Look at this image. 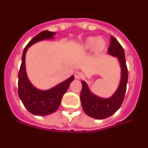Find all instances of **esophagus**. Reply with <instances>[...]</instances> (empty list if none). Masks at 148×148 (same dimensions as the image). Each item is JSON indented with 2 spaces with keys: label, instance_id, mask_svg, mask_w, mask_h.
<instances>
[{
  "label": "esophagus",
  "instance_id": "esophagus-1",
  "mask_svg": "<svg viewBox=\"0 0 148 148\" xmlns=\"http://www.w3.org/2000/svg\"><path fill=\"white\" fill-rule=\"evenodd\" d=\"M74 77L77 79H81V78L83 77V74L82 72H76L75 74H74Z\"/></svg>",
  "mask_w": 148,
  "mask_h": 148
}]
</instances>
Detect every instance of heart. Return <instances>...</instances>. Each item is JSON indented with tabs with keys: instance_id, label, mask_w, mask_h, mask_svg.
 Instances as JSON below:
<instances>
[{
	"instance_id": "obj_1",
	"label": "heart",
	"mask_w": 148,
	"mask_h": 148,
	"mask_svg": "<svg viewBox=\"0 0 148 148\" xmlns=\"http://www.w3.org/2000/svg\"><path fill=\"white\" fill-rule=\"evenodd\" d=\"M106 47V42L103 39H99L96 37H90L86 39L83 45V48L86 50L95 49L96 52H103Z\"/></svg>"
}]
</instances>
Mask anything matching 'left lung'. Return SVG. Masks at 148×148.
<instances>
[{
    "instance_id": "left-lung-1",
    "label": "left lung",
    "mask_w": 148,
    "mask_h": 148,
    "mask_svg": "<svg viewBox=\"0 0 148 148\" xmlns=\"http://www.w3.org/2000/svg\"><path fill=\"white\" fill-rule=\"evenodd\" d=\"M109 54L118 58L121 67V80L117 90L109 99H103L92 94L87 84L82 81L81 99L82 106L85 113L90 117L96 119H103L110 117L117 111L122 105L127 90L128 71L123 48L117 39L110 36V46L108 48Z\"/></svg>"
}]
</instances>
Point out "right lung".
Wrapping results in <instances>:
<instances>
[{
	"mask_svg": "<svg viewBox=\"0 0 148 148\" xmlns=\"http://www.w3.org/2000/svg\"><path fill=\"white\" fill-rule=\"evenodd\" d=\"M54 34L55 33L53 32L42 31L28 43L22 53L21 64L18 73V95L25 108L35 115L44 116L55 112L59 107L62 96L74 78V76H71L66 81L47 90H41L34 87L28 78L25 71V53L29 47L44 39L53 38Z\"/></svg>",
	"mask_w": 148,
	"mask_h": 148,
	"instance_id": "obj_1",
	"label": "right lung"
}]
</instances>
